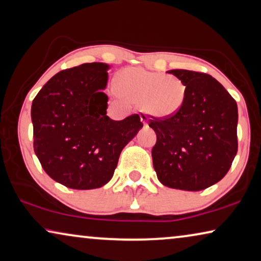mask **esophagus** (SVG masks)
<instances>
[{
    "label": "esophagus",
    "mask_w": 261,
    "mask_h": 261,
    "mask_svg": "<svg viewBox=\"0 0 261 261\" xmlns=\"http://www.w3.org/2000/svg\"><path fill=\"white\" fill-rule=\"evenodd\" d=\"M141 120H142L144 127H147V125H149V123H147V117H146L145 115L141 114Z\"/></svg>",
    "instance_id": "34e87169"
}]
</instances>
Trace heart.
I'll list each match as a JSON object with an SVG mask.
<instances>
[{
	"instance_id": "1",
	"label": "heart",
	"mask_w": 261,
	"mask_h": 261,
	"mask_svg": "<svg viewBox=\"0 0 261 261\" xmlns=\"http://www.w3.org/2000/svg\"><path fill=\"white\" fill-rule=\"evenodd\" d=\"M117 90L159 119L179 114L186 98V87L179 79L142 68L123 70L117 79Z\"/></svg>"
}]
</instances>
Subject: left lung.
Listing matches in <instances>:
<instances>
[{
  "instance_id": "left-lung-1",
  "label": "left lung",
  "mask_w": 261,
  "mask_h": 261,
  "mask_svg": "<svg viewBox=\"0 0 261 261\" xmlns=\"http://www.w3.org/2000/svg\"><path fill=\"white\" fill-rule=\"evenodd\" d=\"M186 87L185 104L169 119L151 120L157 135L152 162L158 180L171 189L200 191L223 179L238 151V107L207 73L168 71Z\"/></svg>"
}]
</instances>
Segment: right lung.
I'll return each instance as SVG.
<instances>
[{"label": "right lung", "instance_id": "obj_1", "mask_svg": "<svg viewBox=\"0 0 261 261\" xmlns=\"http://www.w3.org/2000/svg\"><path fill=\"white\" fill-rule=\"evenodd\" d=\"M109 69L93 62L63 70L33 100L35 153L46 174L69 189L110 181L122 150L143 127L137 114L123 120L107 116Z\"/></svg>", "mask_w": 261, "mask_h": 261}]
</instances>
